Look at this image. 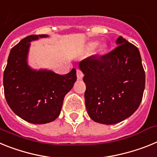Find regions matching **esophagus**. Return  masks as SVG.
I'll return each mask as SVG.
<instances>
[{
	"label": "esophagus",
	"instance_id": "obj_1",
	"mask_svg": "<svg viewBox=\"0 0 157 157\" xmlns=\"http://www.w3.org/2000/svg\"><path fill=\"white\" fill-rule=\"evenodd\" d=\"M77 77L78 80H82L83 77H84V73L80 69H77Z\"/></svg>",
	"mask_w": 157,
	"mask_h": 157
}]
</instances>
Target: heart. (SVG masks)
I'll use <instances>...</instances> for the list:
<instances>
[{"instance_id":"b5f03b06","label":"heart","mask_w":157,"mask_h":157,"mask_svg":"<svg viewBox=\"0 0 157 157\" xmlns=\"http://www.w3.org/2000/svg\"><path fill=\"white\" fill-rule=\"evenodd\" d=\"M96 46H97V43H96V42H92V43H89V45H88V48L94 49Z\"/></svg>"}]
</instances>
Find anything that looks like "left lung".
I'll return each instance as SVG.
<instances>
[{
  "label": "left lung",
  "mask_w": 157,
  "mask_h": 157,
  "mask_svg": "<svg viewBox=\"0 0 157 157\" xmlns=\"http://www.w3.org/2000/svg\"><path fill=\"white\" fill-rule=\"evenodd\" d=\"M107 54L79 63L86 84L84 99L93 121L112 125L131 116L141 103L145 74L137 46L119 36Z\"/></svg>",
  "instance_id": "8db88e82"
}]
</instances>
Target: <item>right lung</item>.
I'll return each mask as SVG.
<instances>
[{
	"mask_svg": "<svg viewBox=\"0 0 157 157\" xmlns=\"http://www.w3.org/2000/svg\"><path fill=\"white\" fill-rule=\"evenodd\" d=\"M47 36L32 35L22 39L11 50L4 71L7 103L15 114L34 124L48 123L59 116L65 95L77 80L75 69L59 75L29 67L27 58L30 43Z\"/></svg>",
	"mask_w": 157,
	"mask_h": 157,
	"instance_id": "right-lung-1",
	"label": "right lung"
}]
</instances>
